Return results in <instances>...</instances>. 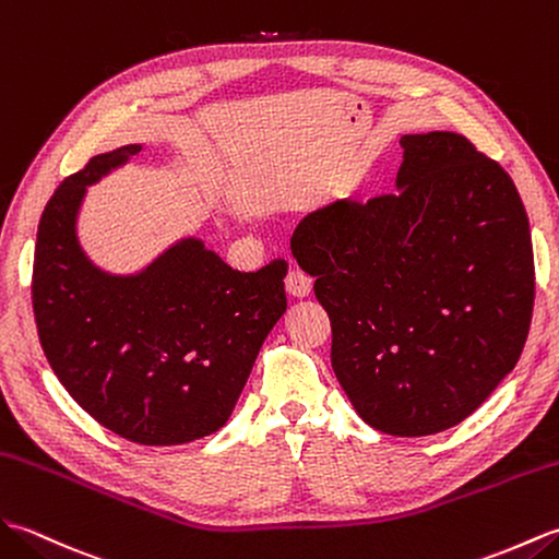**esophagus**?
I'll list each match as a JSON object with an SVG mask.
<instances>
[{
	"mask_svg": "<svg viewBox=\"0 0 559 559\" xmlns=\"http://www.w3.org/2000/svg\"><path fill=\"white\" fill-rule=\"evenodd\" d=\"M284 284H287V292L292 296H296V299H306V296L313 289V280L308 277L304 270H289V275H287V280H284Z\"/></svg>",
	"mask_w": 559,
	"mask_h": 559,
	"instance_id": "obj_1",
	"label": "esophagus"
}]
</instances>
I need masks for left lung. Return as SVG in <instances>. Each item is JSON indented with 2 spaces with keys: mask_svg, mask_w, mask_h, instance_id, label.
<instances>
[{
  "mask_svg": "<svg viewBox=\"0 0 559 559\" xmlns=\"http://www.w3.org/2000/svg\"><path fill=\"white\" fill-rule=\"evenodd\" d=\"M400 143V191L306 215L292 253L316 277L358 416L420 438L462 424L516 366L536 270L524 203L495 159L452 131Z\"/></svg>",
  "mask_w": 559,
  "mask_h": 559,
  "instance_id": "8db88e82",
  "label": "left lung"
}]
</instances>
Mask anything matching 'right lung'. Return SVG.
Wrapping results in <instances>:
<instances>
[{"label": "right lung", "mask_w": 559, "mask_h": 559, "mask_svg": "<svg viewBox=\"0 0 559 559\" xmlns=\"http://www.w3.org/2000/svg\"><path fill=\"white\" fill-rule=\"evenodd\" d=\"M141 145L95 155L59 183L37 227L33 313L55 376L97 424L181 444L227 424L267 332L287 311V263L231 270L183 239L139 275L97 270L76 237L85 189Z\"/></svg>", "instance_id": "1"}]
</instances>
